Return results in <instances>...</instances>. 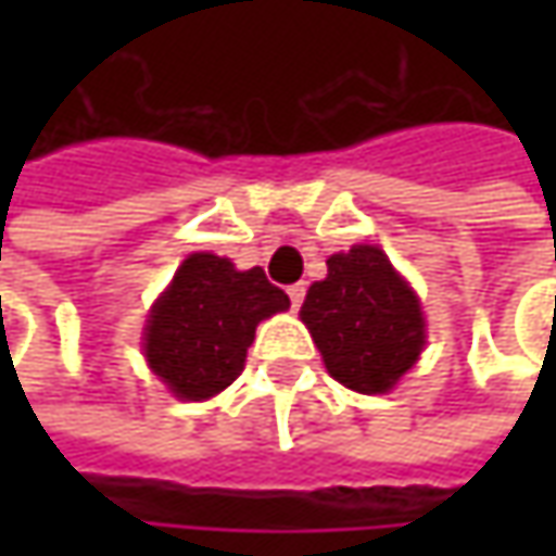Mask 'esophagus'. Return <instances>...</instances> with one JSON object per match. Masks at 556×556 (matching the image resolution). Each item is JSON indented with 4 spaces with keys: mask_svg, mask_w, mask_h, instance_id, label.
Masks as SVG:
<instances>
[{
    "mask_svg": "<svg viewBox=\"0 0 556 556\" xmlns=\"http://www.w3.org/2000/svg\"><path fill=\"white\" fill-rule=\"evenodd\" d=\"M288 296H290V306H293V309H300V306H303V296H306V288H303V285H293V288H288Z\"/></svg>",
    "mask_w": 556,
    "mask_h": 556,
    "instance_id": "1",
    "label": "esophagus"
}]
</instances>
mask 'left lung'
Segmentation results:
<instances>
[{"label":"left lung","instance_id":"8db88e82","mask_svg":"<svg viewBox=\"0 0 556 556\" xmlns=\"http://www.w3.org/2000/svg\"><path fill=\"white\" fill-rule=\"evenodd\" d=\"M300 318L333 380L365 395L390 393L427 343L417 293L374 244L333 253Z\"/></svg>","mask_w":556,"mask_h":556}]
</instances>
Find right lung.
Wrapping results in <instances>:
<instances>
[{
	"label": "right lung",
	"instance_id": "right-lung-1",
	"mask_svg": "<svg viewBox=\"0 0 556 556\" xmlns=\"http://www.w3.org/2000/svg\"><path fill=\"white\" fill-rule=\"evenodd\" d=\"M290 306L260 266L238 271L216 253H191L151 306L144 358L185 402L223 393L244 371L256 325Z\"/></svg>",
	"mask_w": 556,
	"mask_h": 556
}]
</instances>
